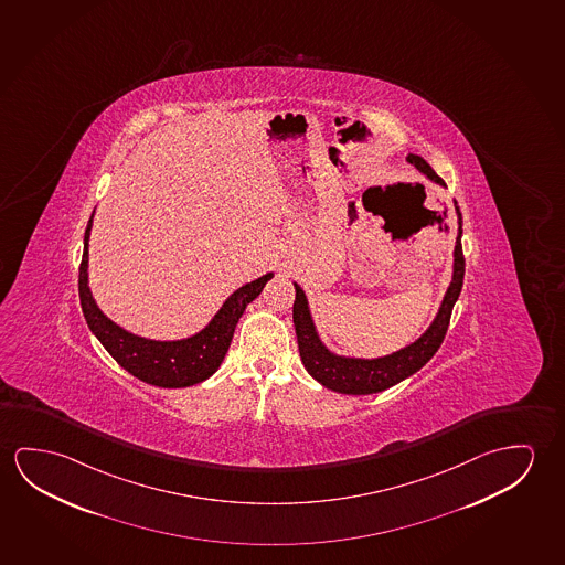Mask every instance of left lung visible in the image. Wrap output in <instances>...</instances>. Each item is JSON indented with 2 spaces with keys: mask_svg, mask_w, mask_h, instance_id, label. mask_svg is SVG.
Listing matches in <instances>:
<instances>
[{
  "mask_svg": "<svg viewBox=\"0 0 565 565\" xmlns=\"http://www.w3.org/2000/svg\"><path fill=\"white\" fill-rule=\"evenodd\" d=\"M407 160L428 180L444 185L443 178L436 174L425 158L408 154ZM454 205L458 213V236H456V248H454V274H451L450 286L446 289L443 305L436 313L435 321L420 334V339L411 342L408 347L401 348L390 356L365 360V358L339 356L330 352L317 334L303 289L294 284L296 286L294 324H296L297 347H299L301 362L305 370L327 390L344 393V395H370V393L390 390L395 383L403 382L408 375L418 372L438 352L450 324L451 309L460 297L463 274H466V260L461 252V213L456 201Z\"/></svg>",
  "mask_w": 565,
  "mask_h": 565,
  "instance_id": "8db88e82",
  "label": "left lung"
}]
</instances>
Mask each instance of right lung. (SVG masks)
I'll return each instance as SVG.
<instances>
[{
    "label": "right lung",
    "instance_id": "1",
    "mask_svg": "<svg viewBox=\"0 0 565 565\" xmlns=\"http://www.w3.org/2000/svg\"><path fill=\"white\" fill-rule=\"evenodd\" d=\"M92 218L94 215L87 221L78 276L79 303L89 330L114 356L115 362L125 367L130 375L139 377L140 382L166 387V390L190 387L195 383L205 382L217 372L218 365L223 362L235 334L236 322L243 317L246 305L260 296L262 289L268 284V279L274 278V274L269 271L266 276L238 287L235 294L226 299L207 327L190 339H142L121 329L111 319H107L89 291L87 246H89Z\"/></svg>",
    "mask_w": 565,
    "mask_h": 565
}]
</instances>
